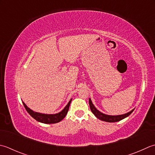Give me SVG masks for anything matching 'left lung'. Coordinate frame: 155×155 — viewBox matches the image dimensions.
Wrapping results in <instances>:
<instances>
[{"label": "left lung", "instance_id": "left-lung-1", "mask_svg": "<svg viewBox=\"0 0 155 155\" xmlns=\"http://www.w3.org/2000/svg\"><path fill=\"white\" fill-rule=\"evenodd\" d=\"M89 104H90V107L91 109V111L92 112L94 116H96L97 118H98L99 120H101L102 121H105L107 122H118L122 120V119H124L126 117H128L129 115L131 114V113L134 111V110H132L131 111H130L128 113L124 114H121V115H116V116H112V115H108V114H105L102 112H101L97 110L94 105L93 104L90 98H89Z\"/></svg>", "mask_w": 155, "mask_h": 155}]
</instances>
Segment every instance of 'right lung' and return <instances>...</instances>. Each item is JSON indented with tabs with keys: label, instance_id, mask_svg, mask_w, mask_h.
<instances>
[{
	"label": "right lung",
	"instance_id": "right-lung-1",
	"mask_svg": "<svg viewBox=\"0 0 155 155\" xmlns=\"http://www.w3.org/2000/svg\"><path fill=\"white\" fill-rule=\"evenodd\" d=\"M71 100L72 99L69 101L68 104L65 106V108L63 109L61 112L56 114H42L35 112L33 110L30 109L29 107H27V106L23 102V104L27 112L29 113L34 119H35L37 121L44 123V124H55V123H58L60 121H61L65 117V116L67 115Z\"/></svg>",
	"mask_w": 155,
	"mask_h": 155
}]
</instances>
